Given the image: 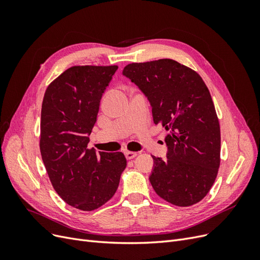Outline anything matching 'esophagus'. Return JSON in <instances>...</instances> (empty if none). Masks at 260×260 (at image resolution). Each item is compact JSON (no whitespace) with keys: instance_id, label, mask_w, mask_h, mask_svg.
Returning <instances> with one entry per match:
<instances>
[{"instance_id":"esophagus-1","label":"esophagus","mask_w":260,"mask_h":260,"mask_svg":"<svg viewBox=\"0 0 260 260\" xmlns=\"http://www.w3.org/2000/svg\"><path fill=\"white\" fill-rule=\"evenodd\" d=\"M137 155H138V153H136V152H130V151L124 152V156L127 159H133Z\"/></svg>"}]
</instances>
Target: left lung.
I'll list each match as a JSON object with an SVG mask.
<instances>
[{
    "instance_id": "1",
    "label": "left lung",
    "mask_w": 260,
    "mask_h": 260,
    "mask_svg": "<svg viewBox=\"0 0 260 260\" xmlns=\"http://www.w3.org/2000/svg\"><path fill=\"white\" fill-rule=\"evenodd\" d=\"M122 75L149 101L154 123L168 131L167 159L152 156L149 182L155 192L180 207L199 203L220 166V125L205 82L193 69L169 58L132 62Z\"/></svg>"
}]
</instances>
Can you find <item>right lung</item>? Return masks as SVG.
I'll return each instance as SVG.
<instances>
[{"label":"right lung","mask_w":260,"mask_h":260,"mask_svg":"<svg viewBox=\"0 0 260 260\" xmlns=\"http://www.w3.org/2000/svg\"><path fill=\"white\" fill-rule=\"evenodd\" d=\"M118 66H74L45 91L40 151L54 190L68 205L84 211L111 200L127 166L121 152L96 153L89 136L100 102Z\"/></svg>","instance_id":"right-lung-1"}]
</instances>
